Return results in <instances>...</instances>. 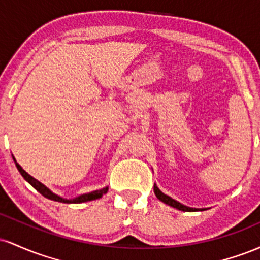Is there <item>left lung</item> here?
<instances>
[{"mask_svg": "<svg viewBox=\"0 0 260 260\" xmlns=\"http://www.w3.org/2000/svg\"><path fill=\"white\" fill-rule=\"evenodd\" d=\"M154 192H155V196H156L161 202H164L165 204L170 205V207H174V208L178 209V210H182V211H196V210H198V209H193V208L186 207V205L181 204V203H178L177 201H175V199H172L171 197L164 194V193L161 192V190L156 186H154Z\"/></svg>", "mask_w": 260, "mask_h": 260, "instance_id": "8db88e82", "label": "left lung"}]
</instances>
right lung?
<instances>
[{"instance_id": "right-lung-1", "label": "right lung", "mask_w": 260, "mask_h": 260, "mask_svg": "<svg viewBox=\"0 0 260 260\" xmlns=\"http://www.w3.org/2000/svg\"><path fill=\"white\" fill-rule=\"evenodd\" d=\"M16 166H17L18 171L20 172V175L24 177V180L28 181L29 183H30L31 186L34 187L39 193H40V194H43L45 198H49V199H51V201H55V202L68 203V204H70V203H76V204H78V203H84V202H88V201H94V199L101 198V197H103L107 192V187H106V188H103V189L94 190V192L86 193V194H82V196L77 197V198H74V199H63V198H61V197L53 194V193L49 189V188H46L43 183H40V182H39L38 180H35L34 177H31L30 175L26 174L24 170L20 168L19 164L16 162Z\"/></svg>"}]
</instances>
